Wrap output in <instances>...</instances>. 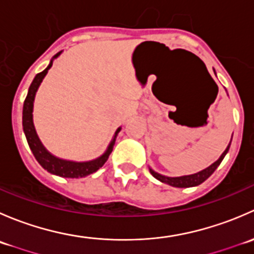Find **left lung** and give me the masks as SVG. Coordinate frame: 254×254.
I'll return each mask as SVG.
<instances>
[{"instance_id": "obj_1", "label": "left lung", "mask_w": 254, "mask_h": 254, "mask_svg": "<svg viewBox=\"0 0 254 254\" xmlns=\"http://www.w3.org/2000/svg\"><path fill=\"white\" fill-rule=\"evenodd\" d=\"M230 145H231V141H230L229 146L226 147V150L222 152V155L220 156V158L216 161V162H214L212 165H210L209 167L205 168V170L200 171V172L194 173V175L182 176V177H167V176H162V175H160V173L155 172L152 168H150V173L155 177L156 179H158L160 182H162V183L170 184V186L176 187V188H189V187H196V186H199V184L203 183V182H205L206 179L215 172V170L219 167L220 163H221V161L224 160V157L226 156V153L229 152Z\"/></svg>"}]
</instances>
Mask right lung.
Here are the masks:
<instances>
[{
  "label": "right lung",
  "mask_w": 254,
  "mask_h": 254,
  "mask_svg": "<svg viewBox=\"0 0 254 254\" xmlns=\"http://www.w3.org/2000/svg\"><path fill=\"white\" fill-rule=\"evenodd\" d=\"M60 54L61 51L51 59L50 64H49L48 67L45 68L44 71H42V72H39L35 76L32 84H30L29 89H28V94L27 97H25L24 104H23V130H24L28 145H29L33 155H34L35 160L40 163V166H42L44 170L53 173V175L64 177V178H82V177H86L97 172V171L107 162L109 155H111V152L113 151V146H114L115 143L117 135L119 134L122 127H118L117 129V131H115L113 140L111 143H109L106 152H104L101 157L96 158V160L87 161V162H75V161H67L63 160V158L55 157V156L51 155L47 148L43 146L39 137H38L37 131H35L34 124H33V104H34L35 93H37L43 78H44L45 75L48 73L49 68L53 66L54 59L58 58Z\"/></svg>",
  "instance_id": "obj_1"
}]
</instances>
